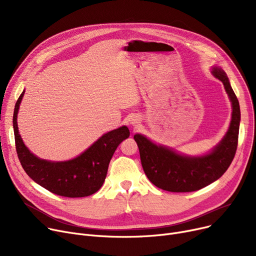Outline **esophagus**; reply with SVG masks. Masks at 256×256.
<instances>
[{
	"label": "esophagus",
	"instance_id": "34e87169",
	"mask_svg": "<svg viewBox=\"0 0 256 256\" xmlns=\"http://www.w3.org/2000/svg\"><path fill=\"white\" fill-rule=\"evenodd\" d=\"M138 124V120L136 118L132 120V124Z\"/></svg>",
	"mask_w": 256,
	"mask_h": 256
}]
</instances>
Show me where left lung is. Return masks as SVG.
I'll return each mask as SVG.
<instances>
[{
    "label": "left lung",
    "mask_w": 256,
    "mask_h": 256,
    "mask_svg": "<svg viewBox=\"0 0 256 256\" xmlns=\"http://www.w3.org/2000/svg\"><path fill=\"white\" fill-rule=\"evenodd\" d=\"M212 74L223 83L232 102V113L225 136L208 154L197 156H186L170 147L158 145L141 134L134 136L139 147L141 164L146 176L160 189L169 192L200 190L220 178L232 162L238 147L240 104L225 72L218 66H214Z\"/></svg>",
    "instance_id": "left-lung-1"
}]
</instances>
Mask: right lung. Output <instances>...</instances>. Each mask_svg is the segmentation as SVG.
Returning a JSON list of instances; mask_svg holds the SVG:
<instances>
[{"label":"right lung","mask_w":256,"mask_h":256,"mask_svg":"<svg viewBox=\"0 0 256 256\" xmlns=\"http://www.w3.org/2000/svg\"><path fill=\"white\" fill-rule=\"evenodd\" d=\"M24 90L20 96L13 113L16 147L20 162L26 173L50 192L64 197H85L98 192L106 176L110 160L130 130L124 126L104 134L98 141L78 156L64 162H52L33 154L20 135L18 113Z\"/></svg>","instance_id":"1"}]
</instances>
